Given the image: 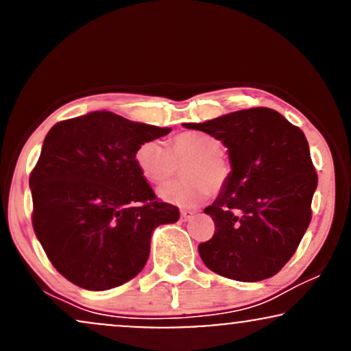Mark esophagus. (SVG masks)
Segmentation results:
<instances>
[{
    "label": "esophagus",
    "instance_id": "34e87169",
    "mask_svg": "<svg viewBox=\"0 0 351 351\" xmlns=\"http://www.w3.org/2000/svg\"><path fill=\"white\" fill-rule=\"evenodd\" d=\"M193 215H195V212H193V210H187V208L180 210V218H182V220H191Z\"/></svg>",
    "mask_w": 351,
    "mask_h": 351
}]
</instances>
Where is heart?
<instances>
[{
	"mask_svg": "<svg viewBox=\"0 0 351 351\" xmlns=\"http://www.w3.org/2000/svg\"><path fill=\"white\" fill-rule=\"evenodd\" d=\"M220 139L204 133H182L176 136L171 146L146 139L136 147L134 162L147 182L160 184L174 176L177 164L187 159L180 167L184 179L162 185L159 195L164 200L195 207L212 193L225 191L233 176V164L223 154Z\"/></svg>",
	"mask_w": 351,
	"mask_h": 351,
	"instance_id": "obj_1",
	"label": "heart"
}]
</instances>
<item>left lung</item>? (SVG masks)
Returning a JSON list of instances; mask_svg holds the SVG:
<instances>
[{
  "instance_id": "8db88e82",
  "label": "left lung",
  "mask_w": 351,
  "mask_h": 351,
  "mask_svg": "<svg viewBox=\"0 0 351 351\" xmlns=\"http://www.w3.org/2000/svg\"><path fill=\"white\" fill-rule=\"evenodd\" d=\"M184 126L220 139L233 164L230 184L204 210L215 233L199 245L202 261L234 281L278 274L312 218L317 172L306 134L263 106Z\"/></svg>"
}]
</instances>
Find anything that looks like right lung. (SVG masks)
<instances>
[{"instance_id": "add662e5", "label": "right lung", "mask_w": 351, "mask_h": 351, "mask_svg": "<svg viewBox=\"0 0 351 351\" xmlns=\"http://www.w3.org/2000/svg\"><path fill=\"white\" fill-rule=\"evenodd\" d=\"M169 128L93 111L57 123L29 176L32 226L49 261L78 287L106 291L141 273L156 226L179 220L134 162Z\"/></svg>"}]
</instances>
